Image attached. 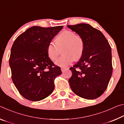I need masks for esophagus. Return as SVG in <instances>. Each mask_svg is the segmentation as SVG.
I'll list each match as a JSON object with an SVG mask.
<instances>
[{"label": "esophagus", "instance_id": "esophagus-1", "mask_svg": "<svg viewBox=\"0 0 124 124\" xmlns=\"http://www.w3.org/2000/svg\"><path fill=\"white\" fill-rule=\"evenodd\" d=\"M66 68H65V67H62V68H61V71H62V72H64V71H65V70H66Z\"/></svg>", "mask_w": 124, "mask_h": 124}]
</instances>
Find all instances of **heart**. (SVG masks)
I'll return each mask as SVG.
<instances>
[{
    "mask_svg": "<svg viewBox=\"0 0 124 124\" xmlns=\"http://www.w3.org/2000/svg\"><path fill=\"white\" fill-rule=\"evenodd\" d=\"M64 46L63 54L56 61V64L60 67H66L75 60L81 57L84 51V42L81 37L74 32L66 30L62 32L56 38L55 41H51L48 44L47 54L52 61L57 59L59 54L58 47Z\"/></svg>",
    "mask_w": 124,
    "mask_h": 124,
    "instance_id": "b5f03b06",
    "label": "heart"
}]
</instances>
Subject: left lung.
<instances>
[{
  "label": "left lung",
  "mask_w": 124,
  "mask_h": 124,
  "mask_svg": "<svg viewBox=\"0 0 124 124\" xmlns=\"http://www.w3.org/2000/svg\"><path fill=\"white\" fill-rule=\"evenodd\" d=\"M82 38L84 51L80 60L70 70L72 75L69 83L79 97L93 100L107 88L113 67L111 47L103 33L89 24L67 26ZM76 68L79 70L77 71Z\"/></svg>",
  "instance_id": "1"
}]
</instances>
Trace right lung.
Segmentation results:
<instances>
[{
    "label": "right lung",
    "mask_w": 124,
    "mask_h": 124,
    "mask_svg": "<svg viewBox=\"0 0 124 124\" xmlns=\"http://www.w3.org/2000/svg\"><path fill=\"white\" fill-rule=\"evenodd\" d=\"M63 27L33 26L15 40L9 58L11 78L26 99L39 101L53 92L54 80L62 72L48 57L47 47Z\"/></svg>",
    "instance_id": "1"
}]
</instances>
